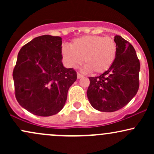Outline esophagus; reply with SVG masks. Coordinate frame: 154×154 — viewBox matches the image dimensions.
I'll list each match as a JSON object with an SVG mask.
<instances>
[{"instance_id": "34e87169", "label": "esophagus", "mask_w": 154, "mask_h": 154, "mask_svg": "<svg viewBox=\"0 0 154 154\" xmlns=\"http://www.w3.org/2000/svg\"><path fill=\"white\" fill-rule=\"evenodd\" d=\"M82 77H83V75H82L81 74H79L77 72V78L80 79V78H82Z\"/></svg>"}]
</instances>
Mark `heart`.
Returning <instances> with one entry per match:
<instances>
[{"label": "heart", "mask_w": 154, "mask_h": 154, "mask_svg": "<svg viewBox=\"0 0 154 154\" xmlns=\"http://www.w3.org/2000/svg\"><path fill=\"white\" fill-rule=\"evenodd\" d=\"M117 47L113 38L100 35L79 38L61 48L63 62L67 67L75 68L82 62L85 71L100 74L107 71L115 61Z\"/></svg>", "instance_id": "obj_1"}]
</instances>
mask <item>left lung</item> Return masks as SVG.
Returning <instances> with one entry per match:
<instances>
[{
	"label": "left lung",
	"instance_id": "left-lung-1",
	"mask_svg": "<svg viewBox=\"0 0 154 154\" xmlns=\"http://www.w3.org/2000/svg\"><path fill=\"white\" fill-rule=\"evenodd\" d=\"M117 47L115 61L98 77H89L87 95L96 110L113 112L126 106L139 88V59L133 46L119 35L114 37Z\"/></svg>",
	"mask_w": 154,
	"mask_h": 154
}]
</instances>
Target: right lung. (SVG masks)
I'll return each instance as SVG.
<instances>
[{
    "mask_svg": "<svg viewBox=\"0 0 154 154\" xmlns=\"http://www.w3.org/2000/svg\"><path fill=\"white\" fill-rule=\"evenodd\" d=\"M61 37L42 35L24 45L18 54L13 72L15 96L21 106L35 115L59 113L69 88L77 80V72L61 62Z\"/></svg>",
    "mask_w": 154,
    "mask_h": 154,
    "instance_id": "1",
    "label": "right lung"
}]
</instances>
